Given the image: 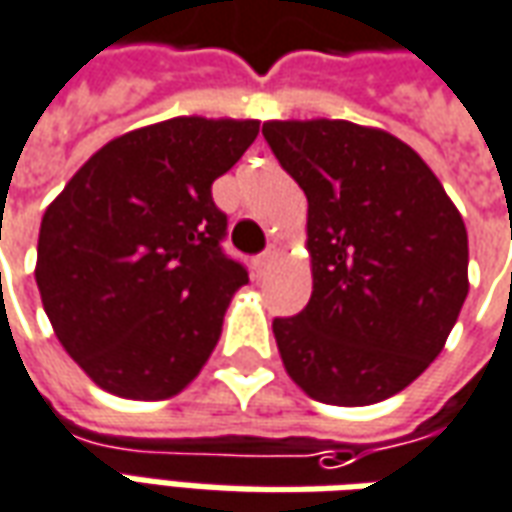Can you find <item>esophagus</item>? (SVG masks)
<instances>
[{
  "mask_svg": "<svg viewBox=\"0 0 512 512\" xmlns=\"http://www.w3.org/2000/svg\"><path fill=\"white\" fill-rule=\"evenodd\" d=\"M274 255H277V252H274V249H266V252H263V255H257V257H255V268H257V274H266L268 266H271V263H274Z\"/></svg>",
  "mask_w": 512,
  "mask_h": 512,
  "instance_id": "1",
  "label": "esophagus"
}]
</instances>
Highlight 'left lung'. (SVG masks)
I'll use <instances>...</instances> for the list:
<instances>
[{"instance_id": "obj_1", "label": "left lung", "mask_w": 512, "mask_h": 512, "mask_svg": "<svg viewBox=\"0 0 512 512\" xmlns=\"http://www.w3.org/2000/svg\"><path fill=\"white\" fill-rule=\"evenodd\" d=\"M263 138L307 196L313 293L274 318L285 371L324 405L363 407L407 388L455 327L468 235L421 157L352 121H266Z\"/></svg>"}]
</instances>
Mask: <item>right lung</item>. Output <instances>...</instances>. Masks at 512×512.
Here are the masks:
<instances>
[{
    "label": "right lung",
    "instance_id": "obj_1",
    "mask_svg": "<svg viewBox=\"0 0 512 512\" xmlns=\"http://www.w3.org/2000/svg\"><path fill=\"white\" fill-rule=\"evenodd\" d=\"M257 121L180 119L113 138L46 207L35 282L57 341L124 399H169L216 349L232 293L213 182L257 138Z\"/></svg>",
    "mask_w": 512,
    "mask_h": 512
}]
</instances>
